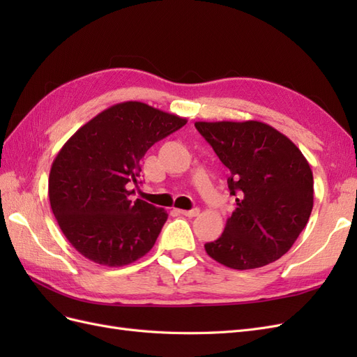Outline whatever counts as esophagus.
Masks as SVG:
<instances>
[{
    "mask_svg": "<svg viewBox=\"0 0 357 357\" xmlns=\"http://www.w3.org/2000/svg\"><path fill=\"white\" fill-rule=\"evenodd\" d=\"M180 213L186 218H195V215L199 214V208H192V210H180Z\"/></svg>",
    "mask_w": 357,
    "mask_h": 357,
    "instance_id": "esophagus-1",
    "label": "esophagus"
}]
</instances>
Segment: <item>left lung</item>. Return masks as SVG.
<instances>
[{
	"instance_id": "left-lung-1",
	"label": "left lung",
	"mask_w": 357,
	"mask_h": 357,
	"mask_svg": "<svg viewBox=\"0 0 357 357\" xmlns=\"http://www.w3.org/2000/svg\"><path fill=\"white\" fill-rule=\"evenodd\" d=\"M222 164L236 208L205 252L232 269L271 264L290 250L310 219L312 171L301 150L264 122H197Z\"/></svg>"
}]
</instances>
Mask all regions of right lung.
Segmentation results:
<instances>
[{"label":"right lung","mask_w":357,"mask_h":357,"mask_svg":"<svg viewBox=\"0 0 357 357\" xmlns=\"http://www.w3.org/2000/svg\"><path fill=\"white\" fill-rule=\"evenodd\" d=\"M186 119L144 102L112 105L83 125L59 150L49 174L53 214L71 245L89 261L123 266L149 253L168 214L143 199L142 159Z\"/></svg>","instance_id":"1"}]
</instances>
